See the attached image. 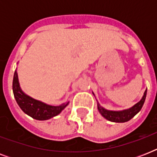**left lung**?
Listing matches in <instances>:
<instances>
[{"label": "left lung", "mask_w": 157, "mask_h": 157, "mask_svg": "<svg viewBox=\"0 0 157 157\" xmlns=\"http://www.w3.org/2000/svg\"><path fill=\"white\" fill-rule=\"evenodd\" d=\"M94 95V94L93 93ZM147 96V90H145L143 98L140 99L139 102L129 107L128 109H124L121 111H111V110H107L104 107H103L99 104L98 101H97V105H98V110L99 113H100L105 119L107 121L112 122H117V123H124V122L129 121V120H131L133 117L136 114H138L142 107L144 106V103L145 102Z\"/></svg>", "instance_id": "1"}]
</instances>
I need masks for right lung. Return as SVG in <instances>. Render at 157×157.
Listing matches in <instances>:
<instances>
[{"label": "right lung", "instance_id": "1", "mask_svg": "<svg viewBox=\"0 0 157 157\" xmlns=\"http://www.w3.org/2000/svg\"><path fill=\"white\" fill-rule=\"evenodd\" d=\"M13 92L16 102L22 111L33 119L38 121H45L56 117L61 113L69 103V102H67L59 106H52L26 94L19 85L17 70H15L13 74Z\"/></svg>", "mask_w": 157, "mask_h": 157}]
</instances>
